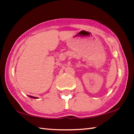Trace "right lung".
<instances>
[{
	"label": "right lung",
	"instance_id": "right-lung-1",
	"mask_svg": "<svg viewBox=\"0 0 134 134\" xmlns=\"http://www.w3.org/2000/svg\"><path fill=\"white\" fill-rule=\"evenodd\" d=\"M29 97H31V98H37V97H33V96H29Z\"/></svg>",
	"mask_w": 134,
	"mask_h": 134
}]
</instances>
